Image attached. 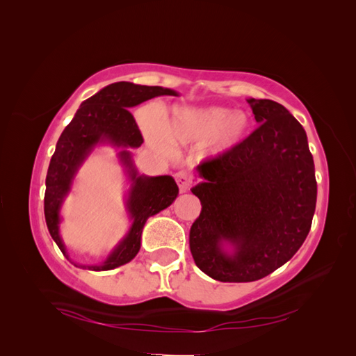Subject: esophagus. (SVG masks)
<instances>
[{
    "instance_id": "esophagus-1",
    "label": "esophagus",
    "mask_w": 356,
    "mask_h": 356,
    "mask_svg": "<svg viewBox=\"0 0 356 356\" xmlns=\"http://www.w3.org/2000/svg\"><path fill=\"white\" fill-rule=\"evenodd\" d=\"M175 181L179 187V191H187L191 186V177L187 174V172H178V174L175 175Z\"/></svg>"
}]
</instances>
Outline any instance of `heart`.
I'll use <instances>...</instances> for the list:
<instances>
[{"label": "heart", "mask_w": 356, "mask_h": 356, "mask_svg": "<svg viewBox=\"0 0 356 356\" xmlns=\"http://www.w3.org/2000/svg\"><path fill=\"white\" fill-rule=\"evenodd\" d=\"M138 118L149 143L159 148L211 143L213 149L224 152L239 145L251 129L245 113L224 106H177L163 122L153 108H143Z\"/></svg>", "instance_id": "b5f03b06"}]
</instances>
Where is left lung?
I'll list each match as a JSON object with an SVG mask.
<instances>
[{
  "mask_svg": "<svg viewBox=\"0 0 356 356\" xmlns=\"http://www.w3.org/2000/svg\"><path fill=\"white\" fill-rule=\"evenodd\" d=\"M248 104L260 126L239 145L202 161V181L191 188L202 211L190 229V251L200 270L220 282L258 281L284 266L307 238L316 207L303 126L275 101Z\"/></svg>",
  "mask_w": 356,
  "mask_h": 356,
  "instance_id": "1",
  "label": "left lung"
}]
</instances>
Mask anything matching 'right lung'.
Returning a JSON list of instances; mask_svg holds the SVG:
<instances>
[{
    "label": "right lung",
    "instance_id": "right-lung-1",
    "mask_svg": "<svg viewBox=\"0 0 356 356\" xmlns=\"http://www.w3.org/2000/svg\"><path fill=\"white\" fill-rule=\"evenodd\" d=\"M161 95H175V90L129 81L113 83L93 95L92 98L86 99L75 113L71 123L63 129L46 177L44 217L50 236L67 258H70V255L59 234V211L84 159L99 144H110L122 148L118 152V159L131 179L126 208L129 217L134 221L127 234L123 241L118 242L102 264L77 266L74 263V266L101 272L113 270L115 267L129 263L141 248V234L148 217L166 209L177 199L178 186L174 178L169 175H139L134 165L132 154L127 152V148H138L144 143L141 131L127 108Z\"/></svg>",
    "mask_w": 356,
    "mask_h": 356
}]
</instances>
